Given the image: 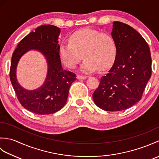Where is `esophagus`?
Segmentation results:
<instances>
[{
    "instance_id": "1",
    "label": "esophagus",
    "mask_w": 159,
    "mask_h": 159,
    "mask_svg": "<svg viewBox=\"0 0 159 159\" xmlns=\"http://www.w3.org/2000/svg\"><path fill=\"white\" fill-rule=\"evenodd\" d=\"M76 78H77V79H79V80H81V79L85 80L87 79V76H82V75H77Z\"/></svg>"
}]
</instances>
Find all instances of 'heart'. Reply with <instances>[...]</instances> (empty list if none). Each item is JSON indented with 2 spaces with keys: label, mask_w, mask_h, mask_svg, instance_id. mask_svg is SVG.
<instances>
[{
  "label": "heart",
  "mask_w": 159,
  "mask_h": 159,
  "mask_svg": "<svg viewBox=\"0 0 159 159\" xmlns=\"http://www.w3.org/2000/svg\"><path fill=\"white\" fill-rule=\"evenodd\" d=\"M116 55V43L112 37L89 28L74 33L69 43H62L59 48L60 60L68 68H74L83 56L85 57L80 68L85 73L109 68Z\"/></svg>",
  "instance_id": "b5f03b06"
}]
</instances>
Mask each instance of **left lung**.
Returning a JSON list of instances; mask_svg holds the SVG:
<instances>
[{"instance_id":"1","label":"left lung","mask_w":159,"mask_h":159,"mask_svg":"<svg viewBox=\"0 0 159 159\" xmlns=\"http://www.w3.org/2000/svg\"><path fill=\"white\" fill-rule=\"evenodd\" d=\"M111 36L116 47L115 61L92 96L100 109L119 111L141 100L151 77L152 59L146 40L129 25L113 22Z\"/></svg>"}]
</instances>
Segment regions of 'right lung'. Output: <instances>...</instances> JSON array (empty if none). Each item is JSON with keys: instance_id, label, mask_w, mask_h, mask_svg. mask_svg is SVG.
Masks as SVG:
<instances>
[{"instance_id": "obj_1", "label": "right lung", "mask_w": 159, "mask_h": 159, "mask_svg": "<svg viewBox=\"0 0 159 159\" xmlns=\"http://www.w3.org/2000/svg\"><path fill=\"white\" fill-rule=\"evenodd\" d=\"M61 29L53 25H42L20 41L11 57L10 80L17 98L25 109L33 113L47 115L56 113L65 105L70 87L76 75L64 70L59 55ZM29 50H37L45 57L48 70L45 83L38 89L26 90L16 79V69L20 58Z\"/></svg>"}]
</instances>
